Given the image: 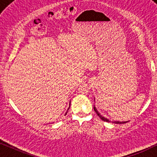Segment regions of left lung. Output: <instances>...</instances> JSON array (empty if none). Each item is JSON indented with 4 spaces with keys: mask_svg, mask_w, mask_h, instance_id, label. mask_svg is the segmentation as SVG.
<instances>
[{
    "mask_svg": "<svg viewBox=\"0 0 157 157\" xmlns=\"http://www.w3.org/2000/svg\"><path fill=\"white\" fill-rule=\"evenodd\" d=\"M94 111H95V112L97 113V115L98 116V117H99V118L101 120H103V121H106V122H111V121H109V120L108 119H106V118H105L104 117H103V116H101L99 113V112H98V111H97V109H96V108L95 107V106H94ZM126 122H128V121H112V123H114V124H125V123H126Z\"/></svg>",
    "mask_w": 157,
    "mask_h": 157,
    "instance_id": "8db88e82",
    "label": "left lung"
}]
</instances>
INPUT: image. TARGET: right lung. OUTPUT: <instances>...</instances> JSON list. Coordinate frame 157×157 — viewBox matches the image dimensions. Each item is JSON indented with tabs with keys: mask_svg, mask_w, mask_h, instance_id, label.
Here are the masks:
<instances>
[{
	"mask_svg": "<svg viewBox=\"0 0 157 157\" xmlns=\"http://www.w3.org/2000/svg\"><path fill=\"white\" fill-rule=\"evenodd\" d=\"M69 108H70V107H68V109H69ZM66 113H67V112L66 113ZM66 114H65V115H66Z\"/></svg>",
	"mask_w": 157,
	"mask_h": 157,
	"instance_id": "right-lung-1",
	"label": "right lung"
}]
</instances>
